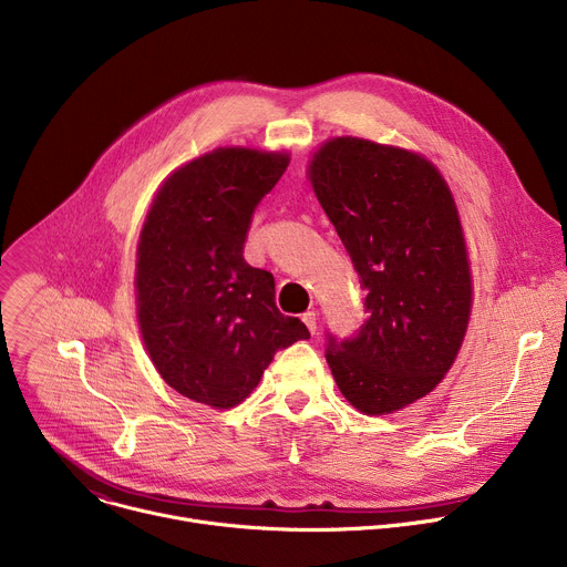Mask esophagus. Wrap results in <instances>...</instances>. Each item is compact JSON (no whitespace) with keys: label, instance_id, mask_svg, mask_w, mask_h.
I'll use <instances>...</instances> for the list:
<instances>
[{"label":"esophagus","instance_id":"esophagus-1","mask_svg":"<svg viewBox=\"0 0 567 567\" xmlns=\"http://www.w3.org/2000/svg\"><path fill=\"white\" fill-rule=\"evenodd\" d=\"M302 322H305L307 330H309L311 334H316V330H318V316H316V311H305V313H302Z\"/></svg>","mask_w":567,"mask_h":567}]
</instances>
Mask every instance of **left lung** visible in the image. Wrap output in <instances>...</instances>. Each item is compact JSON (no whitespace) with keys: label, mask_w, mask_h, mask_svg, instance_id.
I'll return each instance as SVG.
<instances>
[{"label":"left lung","mask_w":567,"mask_h":567,"mask_svg":"<svg viewBox=\"0 0 567 567\" xmlns=\"http://www.w3.org/2000/svg\"><path fill=\"white\" fill-rule=\"evenodd\" d=\"M309 179L365 291L357 334L328 332V365L361 413L399 411L442 381L466 332L471 276L455 202L420 154L352 136L322 145Z\"/></svg>","instance_id":"left-lung-1"}]
</instances>
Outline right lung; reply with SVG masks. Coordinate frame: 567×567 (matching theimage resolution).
Masks as SVG:
<instances>
[{
    "label": "right lung",
    "instance_id": "right-lung-1",
    "mask_svg": "<svg viewBox=\"0 0 567 567\" xmlns=\"http://www.w3.org/2000/svg\"><path fill=\"white\" fill-rule=\"evenodd\" d=\"M287 154L219 147L161 186L138 241L143 343L179 394L230 409L254 392L278 350L309 339L276 307V282L245 260L254 213Z\"/></svg>",
    "mask_w": 567,
    "mask_h": 567
}]
</instances>
